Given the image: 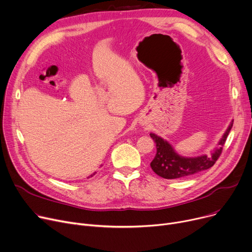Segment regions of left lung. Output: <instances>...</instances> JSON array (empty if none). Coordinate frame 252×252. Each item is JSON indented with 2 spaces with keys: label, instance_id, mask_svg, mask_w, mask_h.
<instances>
[{
  "label": "left lung",
  "instance_id": "1",
  "mask_svg": "<svg viewBox=\"0 0 252 252\" xmlns=\"http://www.w3.org/2000/svg\"><path fill=\"white\" fill-rule=\"evenodd\" d=\"M232 126H233V121L230 123L224 133L219 142V146L211 153V156L204 154L197 158L181 157L167 141L154 133H150L151 138L157 143V154L150 163L152 170L163 179L173 180L195 175L212 167L221 156L223 146Z\"/></svg>",
  "mask_w": 252,
  "mask_h": 252
}]
</instances>
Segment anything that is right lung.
Wrapping results in <instances>:
<instances>
[{
    "label": "right lung",
    "instance_id": "1",
    "mask_svg": "<svg viewBox=\"0 0 252 252\" xmlns=\"http://www.w3.org/2000/svg\"><path fill=\"white\" fill-rule=\"evenodd\" d=\"M94 173H95V172H94ZM94 173H93V175H92V176H91V177H93V176H94Z\"/></svg>",
    "mask_w": 252,
    "mask_h": 252
}]
</instances>
